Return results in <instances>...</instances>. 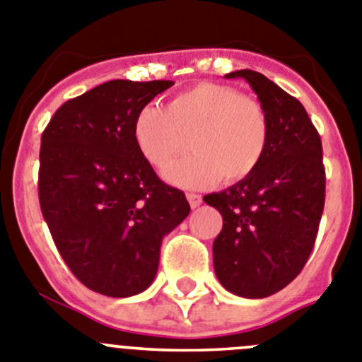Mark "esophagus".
<instances>
[{"label": "esophagus", "instance_id": "esophagus-1", "mask_svg": "<svg viewBox=\"0 0 362 362\" xmlns=\"http://www.w3.org/2000/svg\"><path fill=\"white\" fill-rule=\"evenodd\" d=\"M187 202H189V205L193 207V209H197L198 205L202 204V197L197 193H187Z\"/></svg>", "mask_w": 362, "mask_h": 362}]
</instances>
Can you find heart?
I'll return each instance as SVG.
<instances>
[{
    "instance_id": "b5f03b06",
    "label": "heart",
    "mask_w": 362,
    "mask_h": 362,
    "mask_svg": "<svg viewBox=\"0 0 362 362\" xmlns=\"http://www.w3.org/2000/svg\"><path fill=\"white\" fill-rule=\"evenodd\" d=\"M269 115L259 100L236 88L198 83L177 93L164 110L142 106L135 113L132 136L151 168L173 164L185 149L193 155L169 169L165 178L184 187L245 180L258 169L269 146Z\"/></svg>"
}]
</instances>
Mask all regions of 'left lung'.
<instances>
[{
  "mask_svg": "<svg viewBox=\"0 0 362 362\" xmlns=\"http://www.w3.org/2000/svg\"><path fill=\"white\" fill-rule=\"evenodd\" d=\"M269 115L262 164L245 180L205 194L223 227L213 243L218 281L242 298L262 299L285 288L314 249L325 207L321 136L296 97L252 70H236Z\"/></svg>",
  "mask_w": 362,
  "mask_h": 362,
  "instance_id": "8db88e82",
  "label": "left lung"
}]
</instances>
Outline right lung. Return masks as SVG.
<instances>
[{"instance_id":"obj_1","label":"right lung","mask_w":362,"mask_h":362,"mask_svg":"<svg viewBox=\"0 0 362 362\" xmlns=\"http://www.w3.org/2000/svg\"><path fill=\"white\" fill-rule=\"evenodd\" d=\"M173 84H99L66 100L41 136V213L68 269L103 296L144 292L157 276L162 238L191 211L132 136L135 113Z\"/></svg>"}]
</instances>
